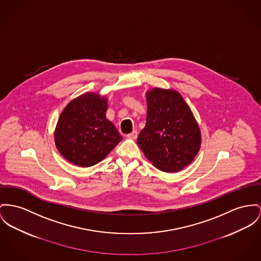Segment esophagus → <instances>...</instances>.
<instances>
[{
  "label": "esophagus",
  "instance_id": "esophagus-1",
  "mask_svg": "<svg viewBox=\"0 0 261 261\" xmlns=\"http://www.w3.org/2000/svg\"><path fill=\"white\" fill-rule=\"evenodd\" d=\"M138 132L137 130H134L133 133H130V134H128V135H126V138L127 139H137V138H138Z\"/></svg>",
  "mask_w": 261,
  "mask_h": 261
}]
</instances>
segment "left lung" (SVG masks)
<instances>
[{
	"label": "left lung",
	"mask_w": 261,
	"mask_h": 261,
	"mask_svg": "<svg viewBox=\"0 0 261 261\" xmlns=\"http://www.w3.org/2000/svg\"><path fill=\"white\" fill-rule=\"evenodd\" d=\"M146 124L138 144L159 170L178 172L189 165L201 147V130L190 107L172 89L146 92Z\"/></svg>",
	"instance_id": "left-lung-1"
}]
</instances>
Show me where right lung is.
Here are the masks:
<instances>
[{
	"instance_id": "right-lung-1",
	"label": "right lung",
	"mask_w": 261,
	"mask_h": 261,
	"mask_svg": "<svg viewBox=\"0 0 261 261\" xmlns=\"http://www.w3.org/2000/svg\"><path fill=\"white\" fill-rule=\"evenodd\" d=\"M108 98L88 92L70 101L54 130L55 146L72 164L90 167L102 161L122 140L106 118Z\"/></svg>"
}]
</instances>
